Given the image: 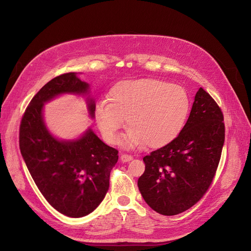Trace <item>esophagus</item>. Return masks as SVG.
Returning a JSON list of instances; mask_svg holds the SVG:
<instances>
[{"mask_svg":"<svg viewBox=\"0 0 251 251\" xmlns=\"http://www.w3.org/2000/svg\"><path fill=\"white\" fill-rule=\"evenodd\" d=\"M131 160H132V156L129 155V154H121L120 156V161L123 162V163H126V162H130Z\"/></svg>","mask_w":251,"mask_h":251,"instance_id":"1","label":"esophagus"}]
</instances>
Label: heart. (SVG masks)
<instances>
[{"mask_svg": "<svg viewBox=\"0 0 251 251\" xmlns=\"http://www.w3.org/2000/svg\"><path fill=\"white\" fill-rule=\"evenodd\" d=\"M109 100L97 103L95 121L104 139L115 144L126 119L128 131L122 143L127 149L143 144L159 149L175 140L191 105L182 86L151 78L118 82L109 92Z\"/></svg>", "mask_w": 251, "mask_h": 251, "instance_id": "heart-1", "label": "heart"}]
</instances>
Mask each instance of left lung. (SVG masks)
Here are the masks:
<instances>
[{
	"label": "left lung",
	"mask_w": 251,
	"mask_h": 251,
	"mask_svg": "<svg viewBox=\"0 0 251 251\" xmlns=\"http://www.w3.org/2000/svg\"><path fill=\"white\" fill-rule=\"evenodd\" d=\"M224 141L222 111L201 87L178 137L143 157L146 171L137 181L143 200L164 216L178 215L190 208L214 179Z\"/></svg>",
	"instance_id": "1"
}]
</instances>
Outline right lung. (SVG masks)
<instances>
[{"instance_id":"obj_1","label":"right lung","mask_w":251,"mask_h":251,"mask_svg":"<svg viewBox=\"0 0 251 251\" xmlns=\"http://www.w3.org/2000/svg\"><path fill=\"white\" fill-rule=\"evenodd\" d=\"M63 95L85 97L94 119L95 99L90 85L71 72L55 77L31 100L20 124L19 147L29 173L48 202L70 218L89 215L110 186V173L118 151L107 146L88 127L74 139H60L45 122V104Z\"/></svg>"}]
</instances>
